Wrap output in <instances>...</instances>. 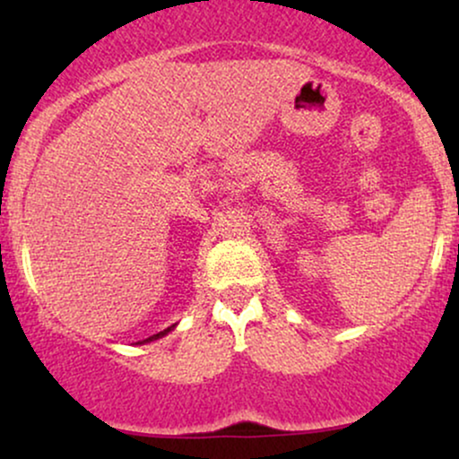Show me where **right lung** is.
<instances>
[{"label": "right lung", "mask_w": 459, "mask_h": 459, "mask_svg": "<svg viewBox=\"0 0 459 459\" xmlns=\"http://www.w3.org/2000/svg\"><path fill=\"white\" fill-rule=\"evenodd\" d=\"M175 325H177V324H175ZM175 325H170V328H166V330H163V332H160V334H152V336H149V339L140 341V345H142V343H151V341H157V339H161V336H166L168 332H170L172 328H175Z\"/></svg>", "instance_id": "1"}]
</instances>
